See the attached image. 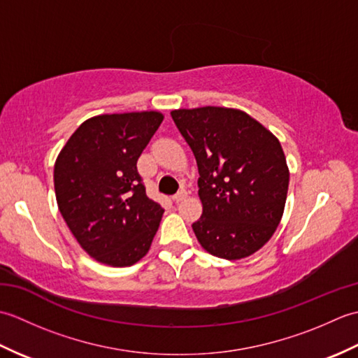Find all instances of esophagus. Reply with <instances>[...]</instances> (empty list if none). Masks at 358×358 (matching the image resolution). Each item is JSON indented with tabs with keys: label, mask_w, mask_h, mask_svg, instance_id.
I'll use <instances>...</instances> for the list:
<instances>
[{
	"label": "esophagus",
	"mask_w": 358,
	"mask_h": 358,
	"mask_svg": "<svg viewBox=\"0 0 358 358\" xmlns=\"http://www.w3.org/2000/svg\"><path fill=\"white\" fill-rule=\"evenodd\" d=\"M187 196V192L185 191V189H181V191L178 192V194H175L173 196H172V200L175 201V203H180V201H183L185 199Z\"/></svg>",
	"instance_id": "1"
}]
</instances>
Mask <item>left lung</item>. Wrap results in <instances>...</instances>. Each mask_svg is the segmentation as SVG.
I'll return each instance as SVG.
<instances>
[{
  "mask_svg": "<svg viewBox=\"0 0 358 358\" xmlns=\"http://www.w3.org/2000/svg\"><path fill=\"white\" fill-rule=\"evenodd\" d=\"M171 115L199 166L196 240L229 262L255 254L285 212L289 167L278 138L240 109L204 106Z\"/></svg>",
  "mask_w": 358,
  "mask_h": 358,
  "instance_id": "8db88e82",
  "label": "left lung"
}]
</instances>
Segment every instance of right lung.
I'll list each match as a JSON object with an SVG mask.
<instances>
[{
	"mask_svg": "<svg viewBox=\"0 0 358 358\" xmlns=\"http://www.w3.org/2000/svg\"><path fill=\"white\" fill-rule=\"evenodd\" d=\"M163 118L157 110L92 117L57 157L58 209L78 245L112 268L140 262L162 222L164 210L146 195L136 162Z\"/></svg>",
	"mask_w": 358,
	"mask_h": 358,
	"instance_id": "add662e5",
	"label": "right lung"
}]
</instances>
